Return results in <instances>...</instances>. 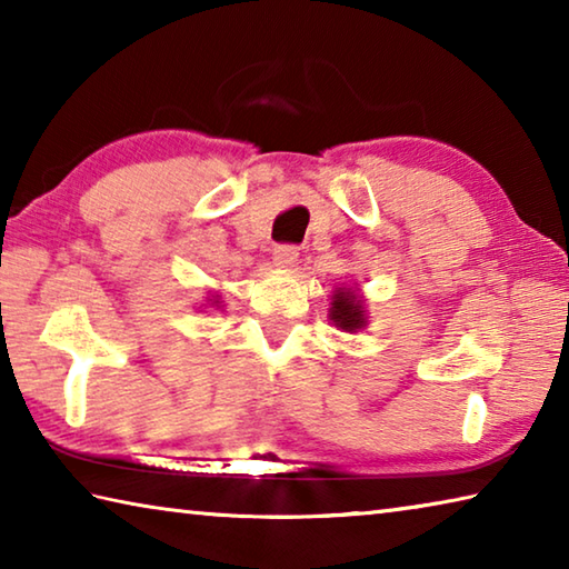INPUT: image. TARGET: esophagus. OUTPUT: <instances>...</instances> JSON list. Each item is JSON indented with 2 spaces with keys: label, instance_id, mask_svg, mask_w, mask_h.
Returning a JSON list of instances; mask_svg holds the SVG:
<instances>
[{
  "label": "esophagus",
  "instance_id": "1",
  "mask_svg": "<svg viewBox=\"0 0 569 569\" xmlns=\"http://www.w3.org/2000/svg\"><path fill=\"white\" fill-rule=\"evenodd\" d=\"M298 261V248L291 243H281L273 250V263L278 268H291Z\"/></svg>",
  "mask_w": 569,
  "mask_h": 569
}]
</instances>
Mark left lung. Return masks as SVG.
Wrapping results in <instances>:
<instances>
[{
  "label": "left lung",
  "mask_w": 569,
  "mask_h": 569,
  "mask_svg": "<svg viewBox=\"0 0 569 569\" xmlns=\"http://www.w3.org/2000/svg\"><path fill=\"white\" fill-rule=\"evenodd\" d=\"M331 321L339 326V329H343V331H356V329H361V326L366 323L363 308L359 303V298L353 296L351 288H341V291L333 296Z\"/></svg>",
  "instance_id": "left-lung-1"
}]
</instances>
